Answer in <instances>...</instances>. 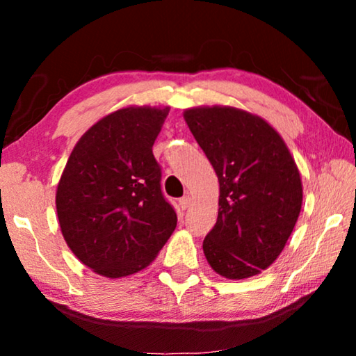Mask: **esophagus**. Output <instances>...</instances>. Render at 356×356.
I'll return each mask as SVG.
<instances>
[{
  "instance_id": "34e87169",
  "label": "esophagus",
  "mask_w": 356,
  "mask_h": 356,
  "mask_svg": "<svg viewBox=\"0 0 356 356\" xmlns=\"http://www.w3.org/2000/svg\"><path fill=\"white\" fill-rule=\"evenodd\" d=\"M179 206H181L183 211H186V209H188L189 206H191V197L184 196V197L179 199Z\"/></svg>"
}]
</instances>
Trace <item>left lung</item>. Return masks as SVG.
Returning <instances> with one entry per match:
<instances>
[{"instance_id": "1", "label": "left lung", "mask_w": 356, "mask_h": 356, "mask_svg": "<svg viewBox=\"0 0 356 356\" xmlns=\"http://www.w3.org/2000/svg\"><path fill=\"white\" fill-rule=\"evenodd\" d=\"M184 121L216 170L218 217L202 250L218 275L241 280L274 264L298 220L303 186L282 136L250 111L194 106Z\"/></svg>"}]
</instances>
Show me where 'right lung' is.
<instances>
[{
    "label": "right lung",
    "mask_w": 356,
    "mask_h": 356,
    "mask_svg": "<svg viewBox=\"0 0 356 356\" xmlns=\"http://www.w3.org/2000/svg\"><path fill=\"white\" fill-rule=\"evenodd\" d=\"M170 106H124L82 134L58 183L65 241L95 274L120 279L147 267L177 227L160 189L152 145Z\"/></svg>",
    "instance_id": "obj_1"
}]
</instances>
